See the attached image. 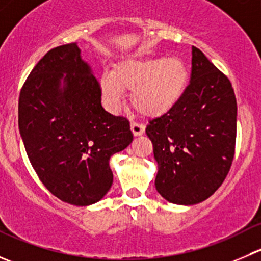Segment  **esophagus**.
I'll use <instances>...</instances> for the list:
<instances>
[{
  "label": "esophagus",
  "mask_w": 261,
  "mask_h": 261,
  "mask_svg": "<svg viewBox=\"0 0 261 261\" xmlns=\"http://www.w3.org/2000/svg\"><path fill=\"white\" fill-rule=\"evenodd\" d=\"M131 131L135 136H140L143 135L144 131H145V126L140 122H136V121H133L131 122Z\"/></svg>",
  "instance_id": "esophagus-1"
}]
</instances>
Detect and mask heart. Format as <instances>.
<instances>
[{
	"label": "heart",
	"mask_w": 261,
	"mask_h": 261,
	"mask_svg": "<svg viewBox=\"0 0 261 261\" xmlns=\"http://www.w3.org/2000/svg\"><path fill=\"white\" fill-rule=\"evenodd\" d=\"M188 84V69L178 58L125 60L114 73L105 72L99 80L105 103L117 111L125 89H134L136 109L149 116L165 114L179 102Z\"/></svg>",
	"instance_id": "b5f03b06"
}]
</instances>
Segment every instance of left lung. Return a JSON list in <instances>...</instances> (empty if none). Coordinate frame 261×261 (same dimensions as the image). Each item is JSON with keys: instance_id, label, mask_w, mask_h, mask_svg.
Masks as SVG:
<instances>
[{"instance_id": "1", "label": "left lung", "mask_w": 261, "mask_h": 261, "mask_svg": "<svg viewBox=\"0 0 261 261\" xmlns=\"http://www.w3.org/2000/svg\"><path fill=\"white\" fill-rule=\"evenodd\" d=\"M236 116L230 80L193 46L184 94L146 126L158 162L155 187L162 197L172 203L196 204L220 188L235 155Z\"/></svg>"}]
</instances>
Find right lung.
I'll list each match as a JSON object with an SVG mask.
<instances>
[{
    "label": "right lung",
    "instance_id": "obj_1",
    "mask_svg": "<svg viewBox=\"0 0 261 261\" xmlns=\"http://www.w3.org/2000/svg\"><path fill=\"white\" fill-rule=\"evenodd\" d=\"M101 96L70 43L39 60L18 97V128L34 170L50 193L74 206L96 203L109 192L110 158L134 139L127 118L105 111Z\"/></svg>",
    "mask_w": 261,
    "mask_h": 261
}]
</instances>
